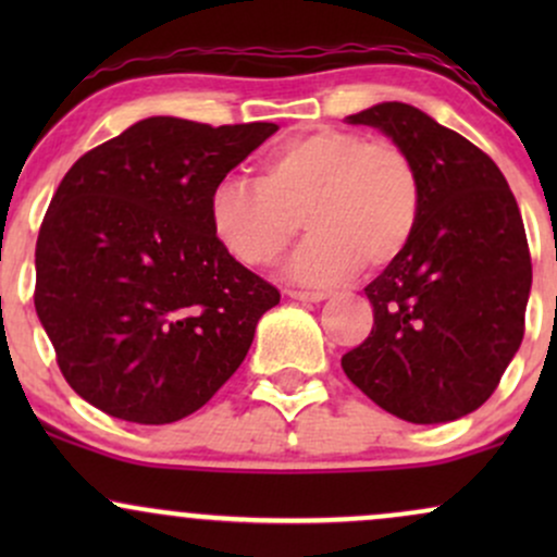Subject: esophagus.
Here are the masks:
<instances>
[{
	"mask_svg": "<svg viewBox=\"0 0 557 557\" xmlns=\"http://www.w3.org/2000/svg\"><path fill=\"white\" fill-rule=\"evenodd\" d=\"M293 300H300V304H319V300L327 298V293H309V290H290L287 293Z\"/></svg>",
	"mask_w": 557,
	"mask_h": 557,
	"instance_id": "obj_1",
	"label": "esophagus"
}]
</instances>
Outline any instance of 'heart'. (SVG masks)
<instances>
[{"instance_id": "obj_1", "label": "heart", "mask_w": 557, "mask_h": 557, "mask_svg": "<svg viewBox=\"0 0 557 557\" xmlns=\"http://www.w3.org/2000/svg\"><path fill=\"white\" fill-rule=\"evenodd\" d=\"M298 214L311 238L287 267L296 283L337 285L361 264L382 270L417 233L419 170L389 140L322 127L280 144L257 183L227 177L209 194L216 243L246 267L272 264L296 235Z\"/></svg>"}]
</instances>
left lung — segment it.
Masks as SVG:
<instances>
[{"label": "left lung", "instance_id": "obj_1", "mask_svg": "<svg viewBox=\"0 0 557 557\" xmlns=\"http://www.w3.org/2000/svg\"><path fill=\"white\" fill-rule=\"evenodd\" d=\"M345 123L376 127L413 159L421 216L363 287L374 327L343 372L403 421H456L495 393L523 341L532 257L519 203L482 149L417 107L382 101Z\"/></svg>", "mask_w": 557, "mask_h": 557}]
</instances>
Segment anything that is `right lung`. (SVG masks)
I'll return each mask as SVG.
<instances>
[{"mask_svg": "<svg viewBox=\"0 0 557 557\" xmlns=\"http://www.w3.org/2000/svg\"><path fill=\"white\" fill-rule=\"evenodd\" d=\"M274 131L146 117L62 177L34 304L67 385L99 411L172 424L246 359L280 293L216 243L209 194Z\"/></svg>", "mask_w": 557, "mask_h": 557, "instance_id": "add662e5", "label": "right lung"}]
</instances>
